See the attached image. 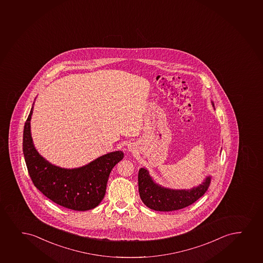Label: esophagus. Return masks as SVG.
Segmentation results:
<instances>
[{
  "instance_id": "esophagus-1",
  "label": "esophagus",
  "mask_w": 263,
  "mask_h": 263,
  "mask_svg": "<svg viewBox=\"0 0 263 263\" xmlns=\"http://www.w3.org/2000/svg\"><path fill=\"white\" fill-rule=\"evenodd\" d=\"M132 149H133V148H130V151H132Z\"/></svg>"
}]
</instances>
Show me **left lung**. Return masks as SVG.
<instances>
[{"label":"left lung","instance_id":"left-lung-1","mask_svg":"<svg viewBox=\"0 0 263 263\" xmlns=\"http://www.w3.org/2000/svg\"><path fill=\"white\" fill-rule=\"evenodd\" d=\"M213 106L214 104L212 101ZM212 177L206 176L203 182L190 190H173L155 182L148 171L140 168L138 175L139 192L144 204L159 212H171L182 209L195 203L206 192Z\"/></svg>","mask_w":263,"mask_h":263}]
</instances>
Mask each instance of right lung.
<instances>
[{
  "instance_id": "obj_1",
  "label": "right lung",
  "mask_w": 263,
  "mask_h": 263,
  "mask_svg": "<svg viewBox=\"0 0 263 263\" xmlns=\"http://www.w3.org/2000/svg\"><path fill=\"white\" fill-rule=\"evenodd\" d=\"M33 104L24 126L23 153L33 185L59 205L73 211H88L100 204L114 166L123 158V151L98 157L86 165L66 169L56 166L38 153L31 136Z\"/></svg>"
}]
</instances>
